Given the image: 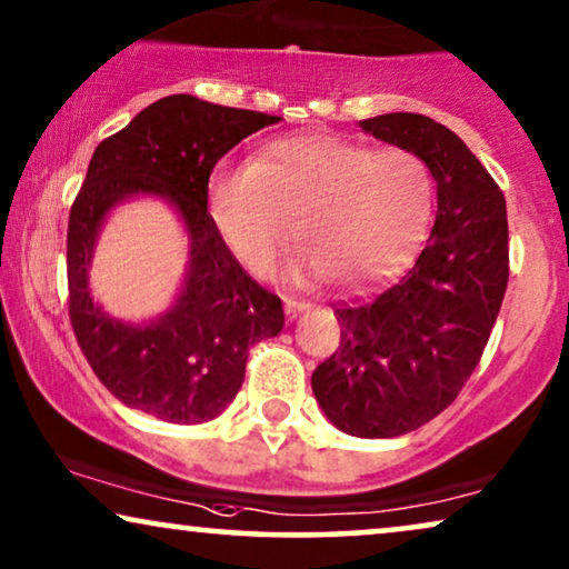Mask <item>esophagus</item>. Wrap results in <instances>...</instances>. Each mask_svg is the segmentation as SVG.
<instances>
[{
  "label": "esophagus",
  "mask_w": 569,
  "mask_h": 569,
  "mask_svg": "<svg viewBox=\"0 0 569 569\" xmlns=\"http://www.w3.org/2000/svg\"><path fill=\"white\" fill-rule=\"evenodd\" d=\"M313 306H310V302H306V300H298V298H284V310H287V316H290V321L292 318H298L300 313H306V310H310Z\"/></svg>",
  "instance_id": "34e87169"
}]
</instances>
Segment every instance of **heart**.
I'll return each mask as SVG.
<instances>
[{"instance_id":"obj_1","label":"heart","mask_w":569,"mask_h":569,"mask_svg":"<svg viewBox=\"0 0 569 569\" xmlns=\"http://www.w3.org/2000/svg\"><path fill=\"white\" fill-rule=\"evenodd\" d=\"M432 176L419 154L333 137H292L263 158L222 162L209 181V212L224 246L256 277H269L300 232L308 253L295 282H378L401 267L432 214Z\"/></svg>"}]
</instances>
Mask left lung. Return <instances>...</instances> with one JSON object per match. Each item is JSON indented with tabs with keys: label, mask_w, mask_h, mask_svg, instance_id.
I'll return each mask as SVG.
<instances>
[{
	"label": "left lung",
	"mask_w": 569,
	"mask_h": 569,
	"mask_svg": "<svg viewBox=\"0 0 569 569\" xmlns=\"http://www.w3.org/2000/svg\"><path fill=\"white\" fill-rule=\"evenodd\" d=\"M365 134L419 154L438 186L430 243L376 298L333 308L341 345L310 386L355 438H399L450 407L481 360L508 287V209L463 139L419 113L360 121Z\"/></svg>",
	"instance_id": "obj_1"
}]
</instances>
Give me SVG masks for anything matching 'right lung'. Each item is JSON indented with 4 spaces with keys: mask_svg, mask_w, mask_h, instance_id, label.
I'll return each mask as SVG.
<instances>
[{
    "mask_svg": "<svg viewBox=\"0 0 569 569\" xmlns=\"http://www.w3.org/2000/svg\"><path fill=\"white\" fill-rule=\"evenodd\" d=\"M277 121L279 116L168 96L92 152L69 212V318L92 372L127 407L173 425L209 422L243 386L248 347L282 331V300L246 274L207 212L217 160ZM137 196L173 206L190 236L182 290L166 315L142 325L106 315L87 274L110 209Z\"/></svg>",
    "mask_w": 569,
    "mask_h": 569,
    "instance_id": "obj_1",
    "label": "right lung"
}]
</instances>
